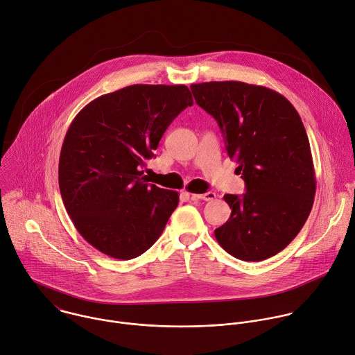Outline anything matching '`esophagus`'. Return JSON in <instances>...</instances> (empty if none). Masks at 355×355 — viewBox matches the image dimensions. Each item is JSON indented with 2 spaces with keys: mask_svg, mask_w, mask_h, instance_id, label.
Returning a JSON list of instances; mask_svg holds the SVG:
<instances>
[{
  "mask_svg": "<svg viewBox=\"0 0 355 355\" xmlns=\"http://www.w3.org/2000/svg\"><path fill=\"white\" fill-rule=\"evenodd\" d=\"M192 199H202V200H213L216 198L214 192H206V193H192Z\"/></svg>",
  "mask_w": 355,
  "mask_h": 355,
  "instance_id": "obj_1",
  "label": "esophagus"
}]
</instances>
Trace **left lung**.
<instances>
[{
    "mask_svg": "<svg viewBox=\"0 0 355 355\" xmlns=\"http://www.w3.org/2000/svg\"><path fill=\"white\" fill-rule=\"evenodd\" d=\"M217 121L247 192L224 195L231 209L214 237L234 258L259 262L283 251L305 224L316 180L306 131L280 93L239 80L191 85Z\"/></svg>",
    "mask_w": 355,
    "mask_h": 355,
    "instance_id": "1",
    "label": "left lung"
}]
</instances>
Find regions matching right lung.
<instances>
[{
    "label": "right lung",
    "mask_w": 355,
    "mask_h": 355,
    "mask_svg": "<svg viewBox=\"0 0 355 355\" xmlns=\"http://www.w3.org/2000/svg\"><path fill=\"white\" fill-rule=\"evenodd\" d=\"M192 94L185 85H131L85 105L60 155L64 206L82 237L115 259H134L162 235L178 192L141 170Z\"/></svg>",
    "instance_id": "add662e5"
}]
</instances>
